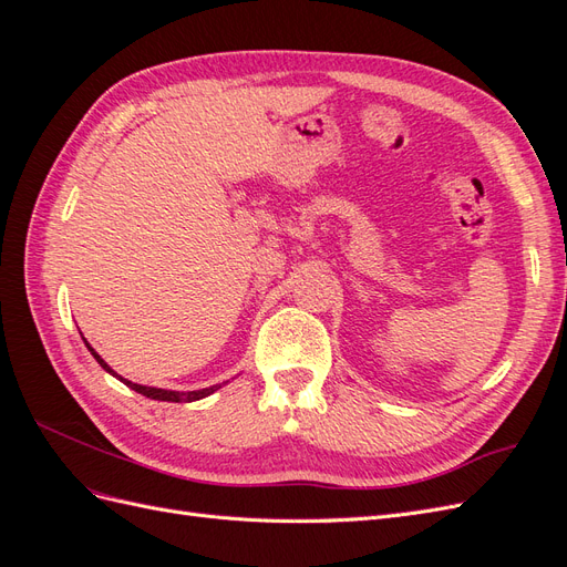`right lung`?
<instances>
[{
    "label": "right lung",
    "instance_id": "add662e5",
    "mask_svg": "<svg viewBox=\"0 0 567 567\" xmlns=\"http://www.w3.org/2000/svg\"><path fill=\"white\" fill-rule=\"evenodd\" d=\"M84 340V338H82ZM84 346H87V350L94 354V359L96 362L101 364V369L104 371H109L111 375H115L117 381H123L127 388H132L134 392H140V394H144V398H148V400H158V402H196V400H203V398H208V394H213L215 390H219L221 385H210V388H203V390H188V392H179V390H165V388H148V385H140V383H132V381H127V379H123V375H117L104 359H101L96 352H94V348L90 346L87 340H84Z\"/></svg>",
    "mask_w": 567,
    "mask_h": 567
}]
</instances>
